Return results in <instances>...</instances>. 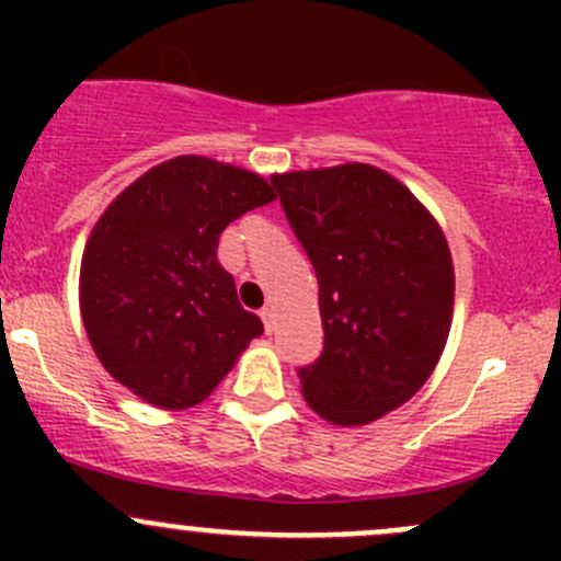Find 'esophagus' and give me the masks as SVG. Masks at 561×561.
<instances>
[{
    "mask_svg": "<svg viewBox=\"0 0 561 561\" xmlns=\"http://www.w3.org/2000/svg\"><path fill=\"white\" fill-rule=\"evenodd\" d=\"M260 317H263V325H265V331H274V309L271 307H263L260 309Z\"/></svg>",
    "mask_w": 561,
    "mask_h": 561,
    "instance_id": "1",
    "label": "esophagus"
}]
</instances>
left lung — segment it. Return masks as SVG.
Instances as JSON below:
<instances>
[{
    "label": "left lung",
    "mask_w": 561,
    "mask_h": 561,
    "mask_svg": "<svg viewBox=\"0 0 561 561\" xmlns=\"http://www.w3.org/2000/svg\"><path fill=\"white\" fill-rule=\"evenodd\" d=\"M282 211L320 285L322 353L298 369L304 399L364 426L421 390L454 314V260L432 214L380 168L274 175Z\"/></svg>",
    "instance_id": "obj_1"
}]
</instances>
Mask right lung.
<instances>
[{"label":"right lung","mask_w":561,"mask_h":561,"mask_svg":"<svg viewBox=\"0 0 561 561\" xmlns=\"http://www.w3.org/2000/svg\"><path fill=\"white\" fill-rule=\"evenodd\" d=\"M271 201L257 173L175 157L107 206L83 252L81 314L94 353L122 386L162 410H184L263 333L217 247L233 219Z\"/></svg>","instance_id":"add662e5"}]
</instances>
